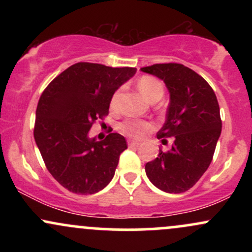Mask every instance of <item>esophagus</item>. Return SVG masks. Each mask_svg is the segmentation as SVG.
Returning a JSON list of instances; mask_svg holds the SVG:
<instances>
[{
    "instance_id": "34e87169",
    "label": "esophagus",
    "mask_w": 252,
    "mask_h": 252,
    "mask_svg": "<svg viewBox=\"0 0 252 252\" xmlns=\"http://www.w3.org/2000/svg\"><path fill=\"white\" fill-rule=\"evenodd\" d=\"M128 146H129V147H137V146H140V142H137V141L129 140V141H128Z\"/></svg>"
}]
</instances>
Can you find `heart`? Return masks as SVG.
<instances>
[{"label": "heart", "mask_w": 252, "mask_h": 252, "mask_svg": "<svg viewBox=\"0 0 252 252\" xmlns=\"http://www.w3.org/2000/svg\"><path fill=\"white\" fill-rule=\"evenodd\" d=\"M137 89L142 94V96L149 102H158L163 96V85L160 80L154 77L143 76L138 79ZM118 99H120V91L115 92L110 100V108L117 110ZM150 124L146 121L137 120V118H126L120 124V130L124 135L130 136L132 138H141L147 130H149Z\"/></svg>", "instance_id": "obj_1"}]
</instances>
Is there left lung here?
<instances>
[{
    "mask_svg": "<svg viewBox=\"0 0 252 252\" xmlns=\"http://www.w3.org/2000/svg\"><path fill=\"white\" fill-rule=\"evenodd\" d=\"M141 71L163 80L168 89L166 122L156 136L174 138L169 152L160 149L158 158L146 163V174L163 192H186L209 168L220 136L216 94L204 78L181 63H155Z\"/></svg>",
    "mask_w": 252,
    "mask_h": 252,
    "instance_id": "obj_1",
    "label": "left lung"
}]
</instances>
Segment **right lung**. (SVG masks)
I'll return each instance as SVG.
<instances>
[{
    "mask_svg": "<svg viewBox=\"0 0 252 252\" xmlns=\"http://www.w3.org/2000/svg\"><path fill=\"white\" fill-rule=\"evenodd\" d=\"M135 73V67L78 63L42 92L34 138L48 172L70 192L94 194L114 178L121 153L128 147L126 138L111 132L97 141L89 131L109 114L111 97Z\"/></svg>",
    "mask_w": 252,
    "mask_h": 252,
    "instance_id": "add662e5",
    "label": "right lung"
}]
</instances>
